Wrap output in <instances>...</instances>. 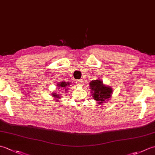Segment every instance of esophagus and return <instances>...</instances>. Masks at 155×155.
<instances>
[{"instance_id": "34e87169", "label": "esophagus", "mask_w": 155, "mask_h": 155, "mask_svg": "<svg viewBox=\"0 0 155 155\" xmlns=\"http://www.w3.org/2000/svg\"><path fill=\"white\" fill-rule=\"evenodd\" d=\"M77 83L79 85V86H83V83L84 82L83 81L82 79H80V80H77Z\"/></svg>"}]
</instances>
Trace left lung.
<instances>
[{"mask_svg": "<svg viewBox=\"0 0 155 155\" xmlns=\"http://www.w3.org/2000/svg\"><path fill=\"white\" fill-rule=\"evenodd\" d=\"M89 84L93 98L98 102V104H104L105 101L110 99L113 89L111 87L104 84L102 80L92 81Z\"/></svg>", "mask_w": 155, "mask_h": 155, "instance_id": "1", "label": "left lung"}]
</instances>
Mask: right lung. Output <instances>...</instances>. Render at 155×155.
I'll list each match as a JSON object with an SVG mask.
<instances>
[{
	"label": "right lung",
	"instance_id": "obj_1",
	"mask_svg": "<svg viewBox=\"0 0 155 155\" xmlns=\"http://www.w3.org/2000/svg\"><path fill=\"white\" fill-rule=\"evenodd\" d=\"M69 85H70V83H66V82L64 81H62V82H60V83L57 84V86L61 88V89L62 91H67V88L68 87ZM52 97H53L54 98H61V95L60 94H57V93H53L52 94Z\"/></svg>",
	"mask_w": 155,
	"mask_h": 155
}]
</instances>
